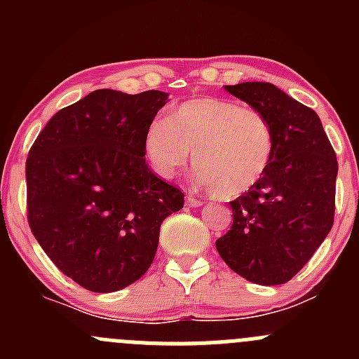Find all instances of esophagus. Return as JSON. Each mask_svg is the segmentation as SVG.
Masks as SVG:
<instances>
[{
	"instance_id": "34e87169",
	"label": "esophagus",
	"mask_w": 359,
	"mask_h": 359,
	"mask_svg": "<svg viewBox=\"0 0 359 359\" xmlns=\"http://www.w3.org/2000/svg\"><path fill=\"white\" fill-rule=\"evenodd\" d=\"M186 205L187 206H193V208H194V206H201L203 201L198 200V198H194L193 194H187V196H186Z\"/></svg>"
}]
</instances>
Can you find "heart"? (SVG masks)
Returning <instances> with one entry per match:
<instances>
[{
  "label": "heart",
  "mask_w": 359,
  "mask_h": 359,
  "mask_svg": "<svg viewBox=\"0 0 359 359\" xmlns=\"http://www.w3.org/2000/svg\"><path fill=\"white\" fill-rule=\"evenodd\" d=\"M276 135L269 118L252 106L220 97H200L154 119L144 135V156L156 175L175 177L191 158L196 179L222 198L247 193L273 161Z\"/></svg>",
  "instance_id": "obj_1"
}]
</instances>
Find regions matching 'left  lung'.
I'll list each match as a JSON object with an SVG mask.
<instances>
[{
  "instance_id": "1",
  "label": "left lung",
  "mask_w": 359,
  "mask_h": 359,
  "mask_svg": "<svg viewBox=\"0 0 359 359\" xmlns=\"http://www.w3.org/2000/svg\"><path fill=\"white\" fill-rule=\"evenodd\" d=\"M269 118L276 135L262 179L231 201L233 226L215 241L224 262L257 285L290 281L334 226L337 156L320 118L273 83L226 86Z\"/></svg>"
}]
</instances>
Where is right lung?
Returning <instances> with one entry per match:
<instances>
[{
    "instance_id": "add662e5",
    "label": "right lung",
    "mask_w": 359,
    "mask_h": 359,
    "mask_svg": "<svg viewBox=\"0 0 359 359\" xmlns=\"http://www.w3.org/2000/svg\"><path fill=\"white\" fill-rule=\"evenodd\" d=\"M166 99L159 90H95L53 114L29 151V227L86 290L116 292L142 278L161 222L184 206L182 191L144 158L146 130Z\"/></svg>"
}]
</instances>
